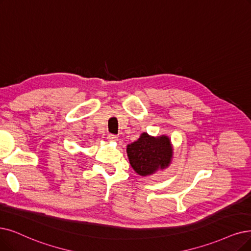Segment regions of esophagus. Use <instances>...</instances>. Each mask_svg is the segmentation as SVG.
<instances>
[{
  "label": "esophagus",
  "mask_w": 251,
  "mask_h": 251,
  "mask_svg": "<svg viewBox=\"0 0 251 251\" xmlns=\"http://www.w3.org/2000/svg\"><path fill=\"white\" fill-rule=\"evenodd\" d=\"M107 139L109 140V141H117V136L116 135H112V134H109Z\"/></svg>",
  "instance_id": "1"
}]
</instances>
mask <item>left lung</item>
I'll return each instance as SVG.
<instances>
[{"mask_svg":"<svg viewBox=\"0 0 251 251\" xmlns=\"http://www.w3.org/2000/svg\"><path fill=\"white\" fill-rule=\"evenodd\" d=\"M126 153L134 171L141 176H149L169 167L173 148L168 136L151 137L142 133L137 141L126 146Z\"/></svg>","mask_w":251,"mask_h":251,"instance_id":"obj_1","label":"left lung"}]
</instances>
